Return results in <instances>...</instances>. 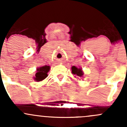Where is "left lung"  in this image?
<instances>
[{
  "label": "left lung",
  "instance_id": "8db88e82",
  "mask_svg": "<svg viewBox=\"0 0 127 127\" xmlns=\"http://www.w3.org/2000/svg\"><path fill=\"white\" fill-rule=\"evenodd\" d=\"M71 70L72 73L74 74V75H76L77 76L81 77H82L83 75H84V72L82 71V69L77 68V67H75V66H72V67H71Z\"/></svg>",
  "mask_w": 127,
  "mask_h": 127
}]
</instances>
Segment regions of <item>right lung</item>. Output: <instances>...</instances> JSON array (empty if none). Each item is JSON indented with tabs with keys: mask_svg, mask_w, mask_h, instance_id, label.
Masks as SVG:
<instances>
[{
	"mask_svg": "<svg viewBox=\"0 0 127 127\" xmlns=\"http://www.w3.org/2000/svg\"><path fill=\"white\" fill-rule=\"evenodd\" d=\"M50 67L49 66H44L37 69V72L34 80L37 82H40L45 79L48 76L47 73L50 71Z\"/></svg>",
	"mask_w": 127,
	"mask_h": 127,
	"instance_id": "1",
	"label": "right lung"
}]
</instances>
